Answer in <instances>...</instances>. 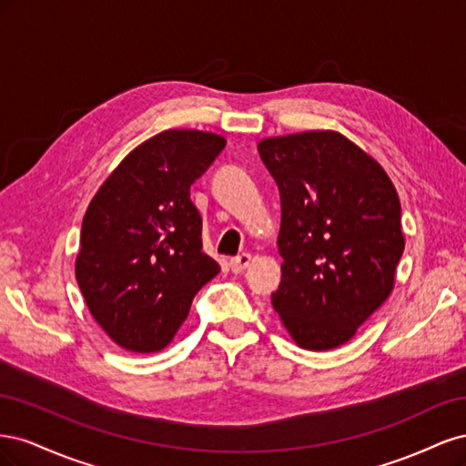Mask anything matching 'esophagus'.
Listing matches in <instances>:
<instances>
[{
	"instance_id": "1",
	"label": "esophagus",
	"mask_w": 466,
	"mask_h": 466,
	"mask_svg": "<svg viewBox=\"0 0 466 466\" xmlns=\"http://www.w3.org/2000/svg\"><path fill=\"white\" fill-rule=\"evenodd\" d=\"M250 260H252V257H250V255H247V252H243V255H238V257L231 258V260H229L231 272H233V274H241L243 270H247L248 264H250Z\"/></svg>"
}]
</instances>
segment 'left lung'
I'll return each instance as SVG.
<instances>
[{"instance_id": "left-lung-1", "label": "left lung", "mask_w": 466, "mask_h": 466, "mask_svg": "<svg viewBox=\"0 0 466 466\" xmlns=\"http://www.w3.org/2000/svg\"><path fill=\"white\" fill-rule=\"evenodd\" d=\"M258 153L281 202L272 305L298 346H342L392 291L404 250L399 194L338 132L266 137Z\"/></svg>"}]
</instances>
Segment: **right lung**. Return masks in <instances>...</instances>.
<instances>
[{
	"instance_id": "1",
	"label": "right lung",
	"mask_w": 466,
	"mask_h": 466,
	"mask_svg": "<svg viewBox=\"0 0 466 466\" xmlns=\"http://www.w3.org/2000/svg\"><path fill=\"white\" fill-rule=\"evenodd\" d=\"M223 147L225 137L209 132L153 136L126 155L86 211L76 278L95 320L124 350H163L194 295L219 274L202 250L190 187Z\"/></svg>"
}]
</instances>
